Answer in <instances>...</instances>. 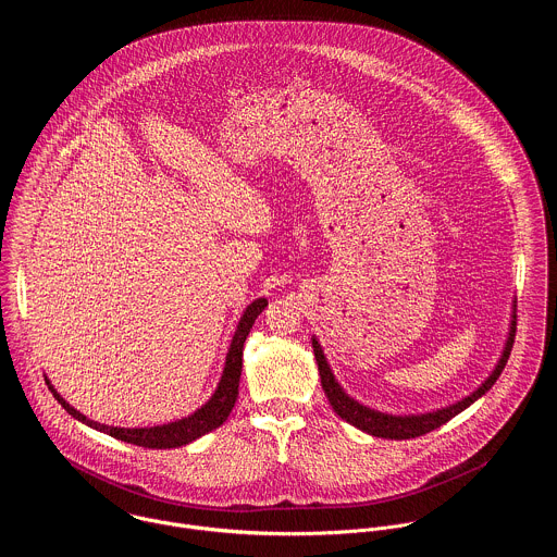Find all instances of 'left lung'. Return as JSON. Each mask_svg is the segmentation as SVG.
<instances>
[{
	"label": "left lung",
	"mask_w": 557,
	"mask_h": 557,
	"mask_svg": "<svg viewBox=\"0 0 557 557\" xmlns=\"http://www.w3.org/2000/svg\"><path fill=\"white\" fill-rule=\"evenodd\" d=\"M515 332H517V305H515V313L510 319V330H508V341L506 347L502 351L499 362L495 364L493 373L484 380V384L474 391L470 397L461 398L448 407H442L437 411H426V413H411V416H395V413H384L377 409H371L358 400L349 397L341 384L334 380L332 369L323 356V349L319 345L318 338L313 336V351H315V360H318L319 377H321V386L323 393L330 400L332 409L347 420L349 424L358 426L360 431L375 435V437H384V440H413L420 437L424 433H431L435 429H440L442 424H446L450 418H455L457 413H461L463 409H468L474 400L482 397L486 391H491V386L497 382V377L502 375L508 358H510V349L515 343Z\"/></svg>",
	"instance_id": "8db88e82"
}]
</instances>
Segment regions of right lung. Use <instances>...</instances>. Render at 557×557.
Listing matches in <instances>:
<instances>
[{"mask_svg": "<svg viewBox=\"0 0 557 557\" xmlns=\"http://www.w3.org/2000/svg\"><path fill=\"white\" fill-rule=\"evenodd\" d=\"M268 307L265 298H257L252 305L246 307L244 315L239 318L238 330L232 338V347L227 351V360H225V369H223V377L219 382V388L214 391L212 398L199 407L195 413H190L188 418L169 422V424H160V426H150V429H124V426H107L100 422H94L89 418H85L81 411H77L73 405H69L64 398L58 395V391L49 384V391L53 393V397L58 398V403L81 422H85L87 426L102 431L115 440H122L126 444H135L141 448H154V450H166V448H177V446H186L195 440H199L201 435L219 429L227 416L232 413L236 398H238L239 375H242V349H244V341L255 323L257 315Z\"/></svg>", "mask_w": 557, "mask_h": 557, "instance_id": "right-lung-1", "label": "right lung"}]
</instances>
